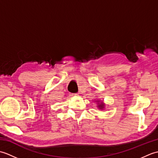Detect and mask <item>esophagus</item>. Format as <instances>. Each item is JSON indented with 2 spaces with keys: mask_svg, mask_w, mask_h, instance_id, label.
Masks as SVG:
<instances>
[{
  "mask_svg": "<svg viewBox=\"0 0 158 158\" xmlns=\"http://www.w3.org/2000/svg\"><path fill=\"white\" fill-rule=\"evenodd\" d=\"M73 96H78V94H73Z\"/></svg>",
  "mask_w": 158,
  "mask_h": 158,
  "instance_id": "esophagus-1",
  "label": "esophagus"
}]
</instances>
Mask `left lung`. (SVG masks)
I'll return each mask as SVG.
<instances>
[{
  "mask_svg": "<svg viewBox=\"0 0 158 158\" xmlns=\"http://www.w3.org/2000/svg\"><path fill=\"white\" fill-rule=\"evenodd\" d=\"M95 102H96L97 103V107H98V109L104 110V109L105 108V104L102 101V100L97 99L95 100Z\"/></svg>",
  "mask_w": 158,
  "mask_h": 158,
  "instance_id": "obj_1",
  "label": "left lung"
}]
</instances>
